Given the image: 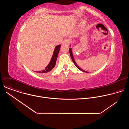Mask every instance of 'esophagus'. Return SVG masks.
I'll return each mask as SVG.
<instances>
[{
  "mask_svg": "<svg viewBox=\"0 0 129 129\" xmlns=\"http://www.w3.org/2000/svg\"><path fill=\"white\" fill-rule=\"evenodd\" d=\"M69 40L68 39H65L63 42H62V44L63 45H68L69 44Z\"/></svg>",
  "mask_w": 129,
  "mask_h": 129,
  "instance_id": "esophagus-1",
  "label": "esophagus"
}]
</instances>
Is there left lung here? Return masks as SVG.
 Wrapping results in <instances>:
<instances>
[{"label":"left lung","mask_w":129,"mask_h":129,"mask_svg":"<svg viewBox=\"0 0 129 129\" xmlns=\"http://www.w3.org/2000/svg\"><path fill=\"white\" fill-rule=\"evenodd\" d=\"M70 46H71V44L70 45ZM69 52H70V55L71 58V59H72V60L73 63L75 64V66H76L79 70H81V71H83V72H88V73H89V72L86 71H85V70L82 69L81 68H80V67L78 65V64H77V63L76 62V61H75V59H74V57H73V53H72V51L71 48H69Z\"/></svg>","instance_id":"1"}]
</instances>
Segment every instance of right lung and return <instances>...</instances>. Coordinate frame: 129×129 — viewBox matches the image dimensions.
Instances as JSON below:
<instances>
[{
    "instance_id": "1",
    "label": "right lung",
    "mask_w": 129,
    "mask_h": 129,
    "mask_svg": "<svg viewBox=\"0 0 129 129\" xmlns=\"http://www.w3.org/2000/svg\"><path fill=\"white\" fill-rule=\"evenodd\" d=\"M60 47H61V45H58L55 47L52 57L51 58V60H50L49 64L44 69H43V70L37 71L35 72L39 73L42 75H46V74L49 73L52 70V69L54 67L55 65H56V61L57 60L58 54H59V51L60 50Z\"/></svg>"
}]
</instances>
